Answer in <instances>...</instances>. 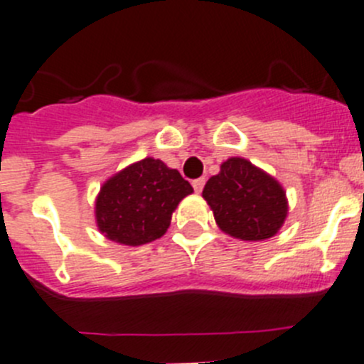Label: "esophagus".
I'll use <instances>...</instances> for the list:
<instances>
[{
	"mask_svg": "<svg viewBox=\"0 0 364 364\" xmlns=\"http://www.w3.org/2000/svg\"><path fill=\"white\" fill-rule=\"evenodd\" d=\"M204 183H206V179H204V178H197V179H193V181H192L193 190H196V192L199 193L200 190L204 188Z\"/></svg>",
	"mask_w": 364,
	"mask_h": 364,
	"instance_id": "obj_1",
	"label": "esophagus"
}]
</instances>
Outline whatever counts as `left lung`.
Instances as JSON below:
<instances>
[{
  "mask_svg": "<svg viewBox=\"0 0 364 364\" xmlns=\"http://www.w3.org/2000/svg\"><path fill=\"white\" fill-rule=\"evenodd\" d=\"M218 228L235 238L259 242L277 235L288 215L287 192L276 178L245 158H229L204 185Z\"/></svg>",
  "mask_w": 364,
  "mask_h": 364,
  "instance_id": "obj_1",
  "label": "left lung"
}]
</instances>
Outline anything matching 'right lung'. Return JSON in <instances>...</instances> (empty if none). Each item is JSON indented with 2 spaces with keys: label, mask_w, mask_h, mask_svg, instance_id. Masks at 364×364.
<instances>
[{
  "label": "right lung",
  "mask_w": 364,
  "mask_h": 364,
  "mask_svg": "<svg viewBox=\"0 0 364 364\" xmlns=\"http://www.w3.org/2000/svg\"><path fill=\"white\" fill-rule=\"evenodd\" d=\"M193 192L176 168L144 158L112 176L96 199L100 231L122 245H144L167 232L172 211Z\"/></svg>",
  "instance_id": "obj_1"
}]
</instances>
